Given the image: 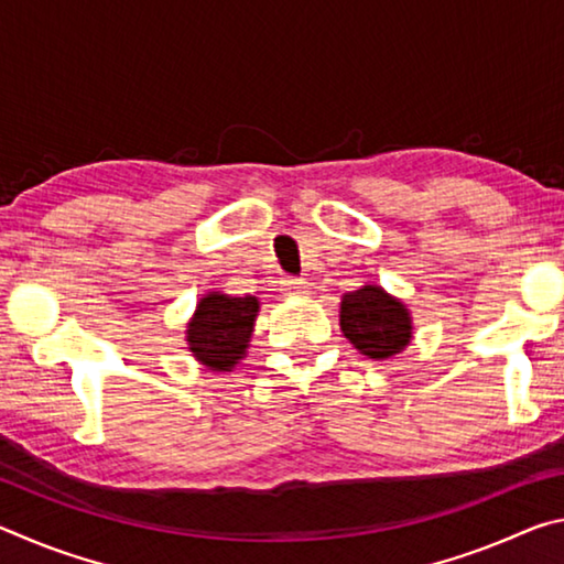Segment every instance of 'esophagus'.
<instances>
[{"label":"esophagus","instance_id":"obj_1","mask_svg":"<svg viewBox=\"0 0 564 564\" xmlns=\"http://www.w3.org/2000/svg\"><path fill=\"white\" fill-rule=\"evenodd\" d=\"M305 289H308V283H305L303 279H285L283 281V291L285 293H291V295H301V293H305Z\"/></svg>","mask_w":564,"mask_h":564}]
</instances>
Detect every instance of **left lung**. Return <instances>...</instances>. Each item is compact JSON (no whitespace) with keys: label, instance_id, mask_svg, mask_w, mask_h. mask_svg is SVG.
<instances>
[{"label":"left lung","instance_id":"left-lung-1","mask_svg":"<svg viewBox=\"0 0 564 564\" xmlns=\"http://www.w3.org/2000/svg\"><path fill=\"white\" fill-rule=\"evenodd\" d=\"M340 330L362 356L386 360L398 356L413 338V321L403 301L368 283L343 295Z\"/></svg>","mask_w":564,"mask_h":564}]
</instances>
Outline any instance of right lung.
I'll use <instances>...</instances> for the list:
<instances>
[{"mask_svg":"<svg viewBox=\"0 0 564 564\" xmlns=\"http://www.w3.org/2000/svg\"><path fill=\"white\" fill-rule=\"evenodd\" d=\"M256 316H259L256 295L236 299L221 291L206 293L196 303L194 318L186 326L188 350L208 370L228 373L246 356Z\"/></svg>","mask_w":564,"mask_h":564,"instance_id":"add662e5","label":"right lung"}]
</instances>
